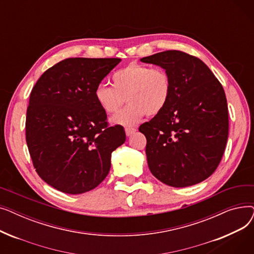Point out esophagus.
Masks as SVG:
<instances>
[{
    "instance_id": "1",
    "label": "esophagus",
    "mask_w": 254,
    "mask_h": 254,
    "mask_svg": "<svg viewBox=\"0 0 254 254\" xmlns=\"http://www.w3.org/2000/svg\"><path fill=\"white\" fill-rule=\"evenodd\" d=\"M136 130H137L136 127H126V134H127V136H130L134 134Z\"/></svg>"
}]
</instances>
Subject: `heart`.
<instances>
[{"label":"heart","mask_w":254,"mask_h":254,"mask_svg":"<svg viewBox=\"0 0 254 254\" xmlns=\"http://www.w3.org/2000/svg\"><path fill=\"white\" fill-rule=\"evenodd\" d=\"M112 81L113 86L100 83L95 98L107 114L116 113L127 100L128 105L112 118L116 125L132 126L145 115L159 114L171 96V78L163 68L131 63L115 72Z\"/></svg>","instance_id":"1"}]
</instances>
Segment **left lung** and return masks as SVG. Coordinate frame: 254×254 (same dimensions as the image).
<instances>
[{
  "instance_id": "8db88e82",
  "label": "left lung",
  "mask_w": 254,
  "mask_h": 254,
  "mask_svg": "<svg viewBox=\"0 0 254 254\" xmlns=\"http://www.w3.org/2000/svg\"><path fill=\"white\" fill-rule=\"evenodd\" d=\"M161 65L172 90L165 109L139 130L147 139L152 175L173 188L199 183L217 169L229 136V111L218 79L201 60L181 50L141 59Z\"/></svg>"
}]
</instances>
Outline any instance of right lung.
Wrapping results in <instances>:
<instances>
[{"mask_svg": "<svg viewBox=\"0 0 254 254\" xmlns=\"http://www.w3.org/2000/svg\"><path fill=\"white\" fill-rule=\"evenodd\" d=\"M120 59H65L33 87L25 140L38 175L60 191L91 190L108 175L111 153L125 143L123 126L110 127L95 89Z\"/></svg>", "mask_w": 254, "mask_h": 254, "instance_id": "obj_1", "label": "right lung"}]
</instances>
